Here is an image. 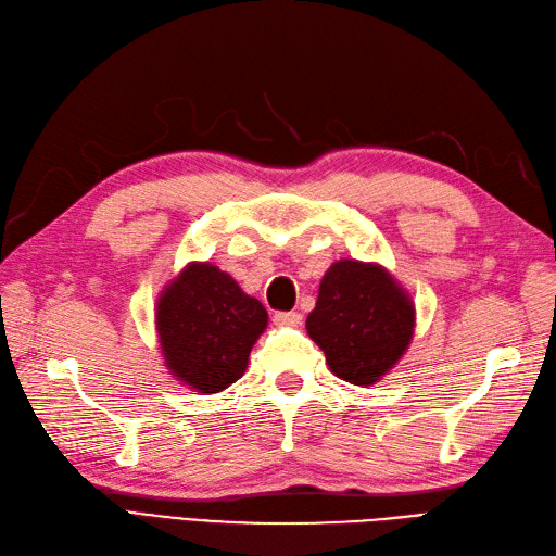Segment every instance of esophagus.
<instances>
[{"label":"esophagus","instance_id":"1","mask_svg":"<svg viewBox=\"0 0 556 556\" xmlns=\"http://www.w3.org/2000/svg\"><path fill=\"white\" fill-rule=\"evenodd\" d=\"M273 320H275V326H279V328H295V326L302 324V314H298V312H277L273 316Z\"/></svg>","mask_w":556,"mask_h":556}]
</instances>
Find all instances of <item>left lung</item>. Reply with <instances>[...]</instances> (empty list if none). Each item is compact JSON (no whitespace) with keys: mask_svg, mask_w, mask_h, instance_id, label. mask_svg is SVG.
<instances>
[{"mask_svg":"<svg viewBox=\"0 0 556 556\" xmlns=\"http://www.w3.org/2000/svg\"><path fill=\"white\" fill-rule=\"evenodd\" d=\"M416 304L379 263L342 258L320 279L307 332L326 353L330 371L353 386H374L406 353Z\"/></svg>","mask_w":556,"mask_h":556,"instance_id":"8db88e82","label":"left lung"}]
</instances>
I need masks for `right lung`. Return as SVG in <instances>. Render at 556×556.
Listing matches in <instances>:
<instances>
[{
	"mask_svg": "<svg viewBox=\"0 0 556 556\" xmlns=\"http://www.w3.org/2000/svg\"><path fill=\"white\" fill-rule=\"evenodd\" d=\"M154 324L168 371L210 395L244 374L267 312L217 265L193 261L161 291Z\"/></svg>",
	"mask_w": 556,
	"mask_h": 556,
	"instance_id": "add662e5",
	"label": "right lung"
}]
</instances>
